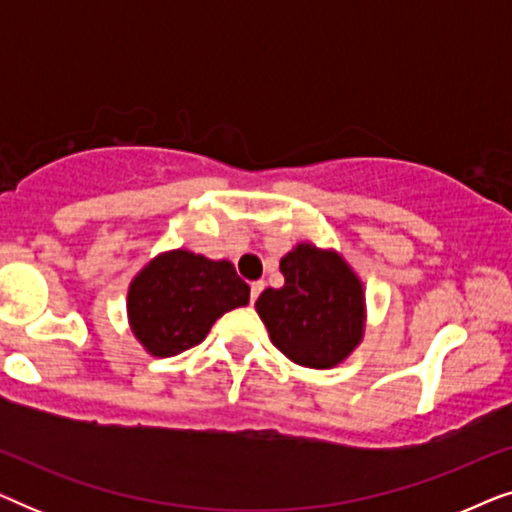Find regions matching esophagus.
<instances>
[{"instance_id": "obj_1", "label": "esophagus", "mask_w": 512, "mask_h": 512, "mask_svg": "<svg viewBox=\"0 0 512 512\" xmlns=\"http://www.w3.org/2000/svg\"><path fill=\"white\" fill-rule=\"evenodd\" d=\"M263 289H265V284H263V282H254V284H251V291H249V300H251V305L256 303V298L261 296V291H263Z\"/></svg>"}]
</instances>
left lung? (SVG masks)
I'll return each instance as SVG.
<instances>
[{
  "mask_svg": "<svg viewBox=\"0 0 512 512\" xmlns=\"http://www.w3.org/2000/svg\"><path fill=\"white\" fill-rule=\"evenodd\" d=\"M279 270L282 289H265L256 300L272 345L298 366H338L359 347L366 328L361 279L338 251L310 242L293 247Z\"/></svg>",
  "mask_w": 512,
  "mask_h": 512,
  "instance_id": "8db88e82",
  "label": "left lung"
}]
</instances>
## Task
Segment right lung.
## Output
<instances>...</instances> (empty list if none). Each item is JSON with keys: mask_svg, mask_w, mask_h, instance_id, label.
Here are the masks:
<instances>
[{"mask_svg": "<svg viewBox=\"0 0 512 512\" xmlns=\"http://www.w3.org/2000/svg\"><path fill=\"white\" fill-rule=\"evenodd\" d=\"M249 303V286L230 261L186 249L146 263L128 289V321L153 356H177L200 345L223 314Z\"/></svg>", "mask_w": 512, "mask_h": 512, "instance_id": "right-lung-1", "label": "right lung"}]
</instances>
